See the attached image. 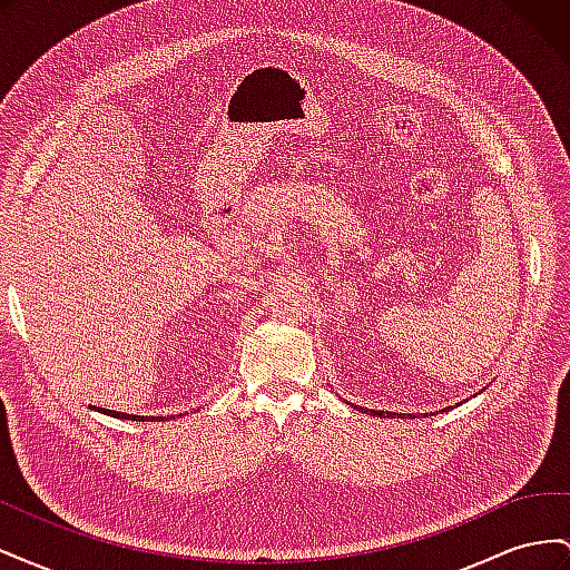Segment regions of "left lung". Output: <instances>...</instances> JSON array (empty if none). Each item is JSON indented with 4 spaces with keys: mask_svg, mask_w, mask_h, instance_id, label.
<instances>
[{
    "mask_svg": "<svg viewBox=\"0 0 570 570\" xmlns=\"http://www.w3.org/2000/svg\"><path fill=\"white\" fill-rule=\"evenodd\" d=\"M352 406H354V409H358L356 404H352ZM364 411H366V409H364ZM371 413H373V416H381V419L385 416V411H373V409H371ZM387 416H402V419H404V413H387ZM409 416L413 419V413H409ZM425 416H428V413H425Z\"/></svg>",
    "mask_w": 570,
    "mask_h": 570,
    "instance_id": "8db88e82",
    "label": "left lung"
}]
</instances>
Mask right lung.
<instances>
[{"mask_svg":"<svg viewBox=\"0 0 570 570\" xmlns=\"http://www.w3.org/2000/svg\"><path fill=\"white\" fill-rule=\"evenodd\" d=\"M90 409H95V411H101V413H107V416H114V419H130V421H149L147 416H132V413H120V411H111V409H99V406H90ZM151 421H166L164 416H159V419H151Z\"/></svg>","mask_w":570,"mask_h":570,"instance_id":"obj_1","label":"right lung"}]
</instances>
